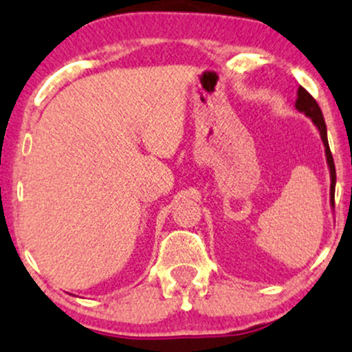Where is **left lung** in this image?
Segmentation results:
<instances>
[{"instance_id": "8db88e82", "label": "left lung", "mask_w": 352, "mask_h": 352, "mask_svg": "<svg viewBox=\"0 0 352 352\" xmlns=\"http://www.w3.org/2000/svg\"><path fill=\"white\" fill-rule=\"evenodd\" d=\"M294 107H296L298 112H302L306 117H309L313 120V124L316 125L319 135H321L322 145H324V153H326V162H328V168H329V177H331V188H329V201L331 207L334 208V188H336V168H334V160L333 155H331L329 151V144H328V132H326V122L324 117H322L321 109H319L318 102L311 98V94L306 89H302L300 86L298 89V99L294 102Z\"/></svg>"}]
</instances>
